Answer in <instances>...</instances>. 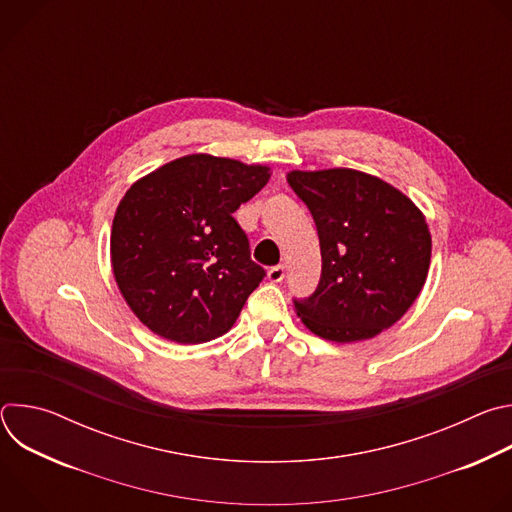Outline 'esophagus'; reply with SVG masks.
<instances>
[{
	"mask_svg": "<svg viewBox=\"0 0 512 512\" xmlns=\"http://www.w3.org/2000/svg\"><path fill=\"white\" fill-rule=\"evenodd\" d=\"M267 277H269V281H273V283L283 281V277H285V265H273V267L267 271Z\"/></svg>",
	"mask_w": 512,
	"mask_h": 512,
	"instance_id": "1",
	"label": "esophagus"
}]
</instances>
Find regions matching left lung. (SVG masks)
<instances>
[{
  "label": "left lung",
  "mask_w": 512,
  "mask_h": 512,
  "mask_svg": "<svg viewBox=\"0 0 512 512\" xmlns=\"http://www.w3.org/2000/svg\"><path fill=\"white\" fill-rule=\"evenodd\" d=\"M308 206L322 253V275L308 298H294L302 322L334 342H356L391 328L425 283L431 237L419 208L387 182L348 168L291 172Z\"/></svg>",
  "instance_id": "1"
}]
</instances>
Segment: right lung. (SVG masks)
<instances>
[{"label":"right lung","mask_w":512,"mask_h":512,"mask_svg":"<svg viewBox=\"0 0 512 512\" xmlns=\"http://www.w3.org/2000/svg\"><path fill=\"white\" fill-rule=\"evenodd\" d=\"M267 180L265 166L194 154L125 192L111 263L125 302L152 332L200 344L231 330L265 277L233 212Z\"/></svg>","instance_id":"right-lung-1"}]
</instances>
